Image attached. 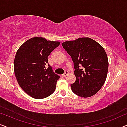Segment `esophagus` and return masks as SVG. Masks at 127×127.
<instances>
[{
  "mask_svg": "<svg viewBox=\"0 0 127 127\" xmlns=\"http://www.w3.org/2000/svg\"><path fill=\"white\" fill-rule=\"evenodd\" d=\"M69 74V72H68V71H65V73H64L63 74H62V76H63L64 77H66L67 75V74Z\"/></svg>",
  "mask_w": 127,
  "mask_h": 127,
  "instance_id": "34e87169",
  "label": "esophagus"
}]
</instances>
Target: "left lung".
Listing matches in <instances>:
<instances>
[{
  "instance_id": "left-lung-1",
  "label": "left lung",
  "mask_w": 127,
  "mask_h": 127,
  "mask_svg": "<svg viewBox=\"0 0 127 127\" xmlns=\"http://www.w3.org/2000/svg\"><path fill=\"white\" fill-rule=\"evenodd\" d=\"M74 63L76 81L71 84L78 96L88 98L95 95L106 79L109 62L103 47L89 37H81L62 43Z\"/></svg>"
}]
</instances>
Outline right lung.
<instances>
[{"label": "right lung", "mask_w": 127, "mask_h": 127, "mask_svg": "<svg viewBox=\"0 0 127 127\" xmlns=\"http://www.w3.org/2000/svg\"><path fill=\"white\" fill-rule=\"evenodd\" d=\"M43 37L28 40L17 50L14 70L18 84L29 96L43 99L55 90L60 76L54 73L48 64V56L60 44Z\"/></svg>", "instance_id": "1"}]
</instances>
